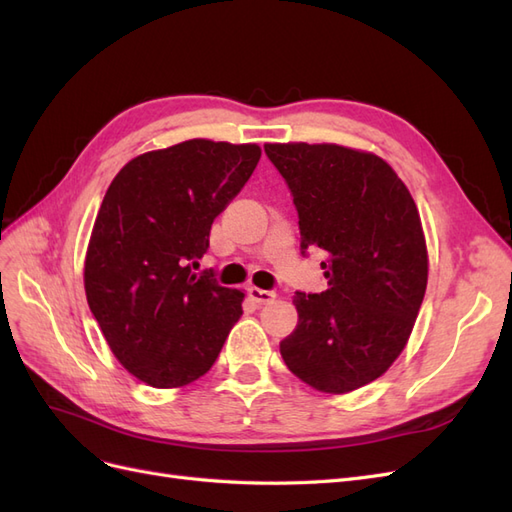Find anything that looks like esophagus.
Listing matches in <instances>:
<instances>
[{
	"label": "esophagus",
	"mask_w": 512,
	"mask_h": 512,
	"mask_svg": "<svg viewBox=\"0 0 512 512\" xmlns=\"http://www.w3.org/2000/svg\"><path fill=\"white\" fill-rule=\"evenodd\" d=\"M247 294H250V299L258 305H267V303H273L275 301V292L273 290H262V288H247Z\"/></svg>",
	"instance_id": "obj_1"
}]
</instances>
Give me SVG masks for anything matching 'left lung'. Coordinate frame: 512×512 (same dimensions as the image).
<instances>
[{"label": "left lung", "instance_id": "8db88e82", "mask_svg": "<svg viewBox=\"0 0 512 512\" xmlns=\"http://www.w3.org/2000/svg\"><path fill=\"white\" fill-rule=\"evenodd\" d=\"M299 213L301 250L318 247L329 288L294 292L299 324L280 344L294 376L342 395L380 378L406 348L427 288L421 215L395 170L342 145L267 143Z\"/></svg>", "mask_w": 512, "mask_h": 512}]
</instances>
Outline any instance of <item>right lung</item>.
Segmentation results:
<instances>
[{"label":"right lung","mask_w":512,"mask_h":512,"mask_svg":"<svg viewBox=\"0 0 512 512\" xmlns=\"http://www.w3.org/2000/svg\"><path fill=\"white\" fill-rule=\"evenodd\" d=\"M258 160V145L192 138L130 160L108 185L85 256V294L117 361L153 389L205 376L243 314L245 294L196 267L213 220Z\"/></svg>","instance_id":"1"}]
</instances>
